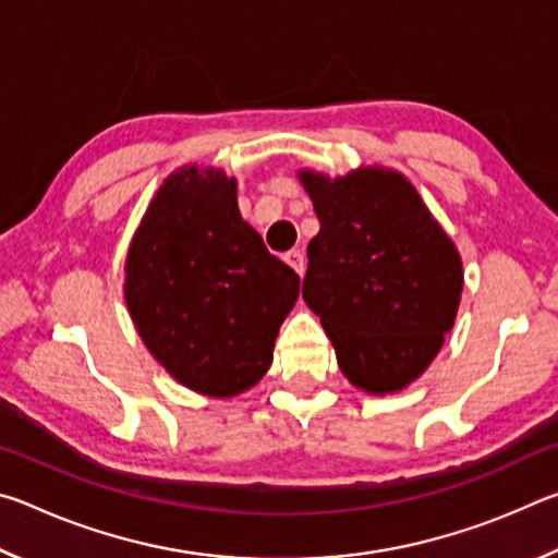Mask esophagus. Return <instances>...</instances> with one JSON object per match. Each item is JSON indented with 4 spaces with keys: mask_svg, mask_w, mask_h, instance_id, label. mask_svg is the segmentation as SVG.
I'll use <instances>...</instances> for the list:
<instances>
[{
    "mask_svg": "<svg viewBox=\"0 0 558 558\" xmlns=\"http://www.w3.org/2000/svg\"><path fill=\"white\" fill-rule=\"evenodd\" d=\"M286 263L288 266L298 272V276H302L305 272V256H302L300 251H288L286 253Z\"/></svg>",
    "mask_w": 558,
    "mask_h": 558,
    "instance_id": "34e87169",
    "label": "esophagus"
}]
</instances>
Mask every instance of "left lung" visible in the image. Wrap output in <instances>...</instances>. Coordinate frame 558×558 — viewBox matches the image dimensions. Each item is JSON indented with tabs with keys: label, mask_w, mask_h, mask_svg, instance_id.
Wrapping results in <instances>:
<instances>
[{
	"label": "left lung",
	"mask_w": 558,
	"mask_h": 558,
	"mask_svg": "<svg viewBox=\"0 0 558 558\" xmlns=\"http://www.w3.org/2000/svg\"><path fill=\"white\" fill-rule=\"evenodd\" d=\"M300 179L319 219L302 298L323 319L349 381L369 393L399 391L426 372L456 323V245L401 174Z\"/></svg>",
	"instance_id": "obj_1"
}]
</instances>
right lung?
<instances>
[{
    "instance_id": "1",
    "label": "right lung",
    "mask_w": 558,
    "mask_h": 558,
    "mask_svg": "<svg viewBox=\"0 0 558 558\" xmlns=\"http://www.w3.org/2000/svg\"><path fill=\"white\" fill-rule=\"evenodd\" d=\"M125 300L140 337L189 389L226 399L272 362L298 272L241 219L235 182L184 167L159 186L130 243Z\"/></svg>"
}]
</instances>
